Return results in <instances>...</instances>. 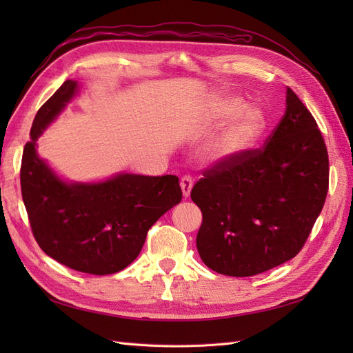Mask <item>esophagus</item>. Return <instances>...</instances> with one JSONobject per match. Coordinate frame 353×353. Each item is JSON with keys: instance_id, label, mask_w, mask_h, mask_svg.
Returning a JSON list of instances; mask_svg holds the SVG:
<instances>
[{"instance_id": "esophagus-1", "label": "esophagus", "mask_w": 353, "mask_h": 353, "mask_svg": "<svg viewBox=\"0 0 353 353\" xmlns=\"http://www.w3.org/2000/svg\"><path fill=\"white\" fill-rule=\"evenodd\" d=\"M179 184H181V190H183V196L187 199L190 196V193H191V188H193V184H194L193 178H191L190 175H185V176L181 178V183Z\"/></svg>"}]
</instances>
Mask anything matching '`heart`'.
I'll return each instance as SVG.
<instances>
[{
  "instance_id": "1",
  "label": "heart",
  "mask_w": 353,
  "mask_h": 353,
  "mask_svg": "<svg viewBox=\"0 0 353 353\" xmlns=\"http://www.w3.org/2000/svg\"><path fill=\"white\" fill-rule=\"evenodd\" d=\"M240 105L239 100H231L222 110V116H228ZM265 116L261 109L254 105H248L240 110L234 119L227 125L225 130L221 134L219 140L215 145L216 157H230L239 154L258 141V138L263 132Z\"/></svg>"
}]
</instances>
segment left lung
I'll list each match as a JSON object with an SVG mask.
<instances>
[{"label": "left lung", "instance_id": "obj_1", "mask_svg": "<svg viewBox=\"0 0 353 353\" xmlns=\"http://www.w3.org/2000/svg\"><path fill=\"white\" fill-rule=\"evenodd\" d=\"M285 113L261 148L223 157L191 190L196 245L212 271L252 276L302 250L328 191V153L314 116L287 88Z\"/></svg>", "mask_w": 353, "mask_h": 353}]
</instances>
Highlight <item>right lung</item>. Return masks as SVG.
I'll use <instances>...</instances> for the list:
<instances>
[{
    "label": "right lung",
    "mask_w": 353,
    "mask_h": 353,
    "mask_svg": "<svg viewBox=\"0 0 353 353\" xmlns=\"http://www.w3.org/2000/svg\"><path fill=\"white\" fill-rule=\"evenodd\" d=\"M78 82L66 81L41 105L23 148L20 187L32 234L50 258L74 271L119 272L140 254L153 223L183 199L178 176L119 174L68 184L37 154L42 131L65 109Z\"/></svg>",
    "instance_id": "obj_1"
}]
</instances>
